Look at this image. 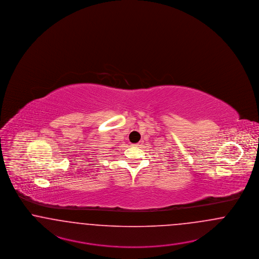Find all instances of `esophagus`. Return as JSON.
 I'll use <instances>...</instances> for the list:
<instances>
[{
	"instance_id": "esophagus-1",
	"label": "esophagus",
	"mask_w": 259,
	"mask_h": 259,
	"mask_svg": "<svg viewBox=\"0 0 259 259\" xmlns=\"http://www.w3.org/2000/svg\"><path fill=\"white\" fill-rule=\"evenodd\" d=\"M141 145V142H138V143H135V144H134V146L135 147H139Z\"/></svg>"
}]
</instances>
